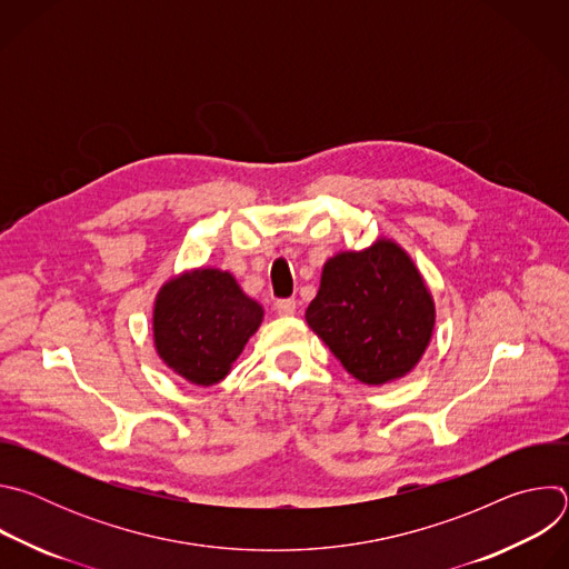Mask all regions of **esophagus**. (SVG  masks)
<instances>
[{
    "label": "esophagus",
    "instance_id": "34e87169",
    "mask_svg": "<svg viewBox=\"0 0 569 569\" xmlns=\"http://www.w3.org/2000/svg\"><path fill=\"white\" fill-rule=\"evenodd\" d=\"M274 310H277V315H281V317L295 315V310H297V301H295V299H279V301L274 303Z\"/></svg>",
    "mask_w": 569,
    "mask_h": 569
}]
</instances>
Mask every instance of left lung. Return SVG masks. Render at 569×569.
Wrapping results in <instances>:
<instances>
[{
  "label": "left lung",
  "instance_id": "8db88e82",
  "mask_svg": "<svg viewBox=\"0 0 569 569\" xmlns=\"http://www.w3.org/2000/svg\"><path fill=\"white\" fill-rule=\"evenodd\" d=\"M308 327L365 385L410 373L435 329V301L415 261L393 240L323 263Z\"/></svg>",
  "mask_w": 569,
  "mask_h": 569
}]
</instances>
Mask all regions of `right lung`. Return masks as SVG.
<instances>
[{"mask_svg": "<svg viewBox=\"0 0 569 569\" xmlns=\"http://www.w3.org/2000/svg\"><path fill=\"white\" fill-rule=\"evenodd\" d=\"M263 308L229 272L200 268L161 286L152 333L159 358L193 385L220 382L257 333Z\"/></svg>", "mask_w": 569, "mask_h": 569, "instance_id": "1", "label": "right lung"}]
</instances>
